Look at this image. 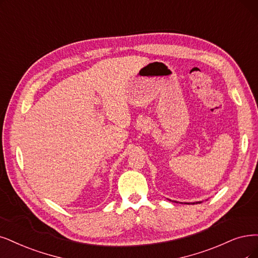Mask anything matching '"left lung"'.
I'll list each match as a JSON object with an SVG mask.
<instances>
[{"label":"left lung","instance_id":"left-lung-1","mask_svg":"<svg viewBox=\"0 0 258 258\" xmlns=\"http://www.w3.org/2000/svg\"><path fill=\"white\" fill-rule=\"evenodd\" d=\"M168 200H169V199H168ZM169 201H171V200H169ZM174 202H175V201H174ZM180 203H182V202H180ZM196 203L198 204V203H201V202H196ZM196 203L194 202V203H184V204H196ZM182 204H183V203H182Z\"/></svg>","mask_w":258,"mask_h":258}]
</instances>
